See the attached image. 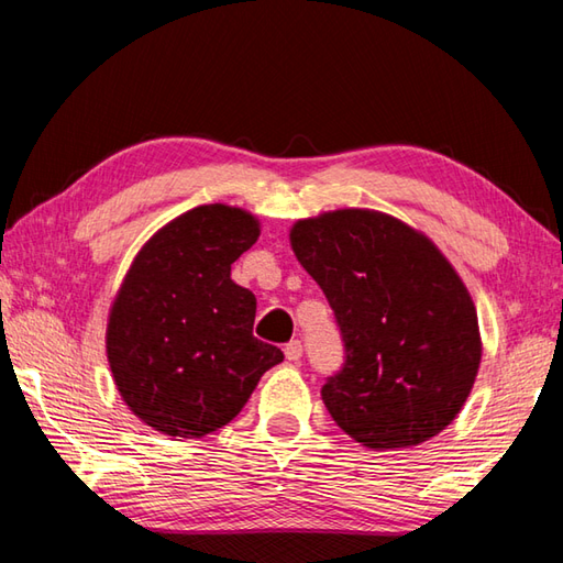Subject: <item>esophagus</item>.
<instances>
[{
  "instance_id": "obj_1",
  "label": "esophagus",
  "mask_w": 563,
  "mask_h": 563,
  "mask_svg": "<svg viewBox=\"0 0 563 563\" xmlns=\"http://www.w3.org/2000/svg\"><path fill=\"white\" fill-rule=\"evenodd\" d=\"M285 357H288L290 363H297L302 357V343L300 341H290L285 345Z\"/></svg>"
}]
</instances>
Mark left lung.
I'll return each instance as SVG.
<instances>
[{"mask_svg":"<svg viewBox=\"0 0 563 563\" xmlns=\"http://www.w3.org/2000/svg\"><path fill=\"white\" fill-rule=\"evenodd\" d=\"M290 246L324 290L345 363L321 399L369 450L445 430L482 363L476 307L442 251L406 222L363 208L297 220Z\"/></svg>","mask_w":563,"mask_h":563,"instance_id":"8db88e82","label":"left lung"}]
</instances>
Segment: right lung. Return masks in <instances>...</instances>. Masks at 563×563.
<instances>
[{
    "instance_id": "right-lung-1",
    "label": "right lung",
    "mask_w": 563,
    "mask_h": 563,
    "mask_svg": "<svg viewBox=\"0 0 563 563\" xmlns=\"http://www.w3.org/2000/svg\"><path fill=\"white\" fill-rule=\"evenodd\" d=\"M254 214L212 202L140 249L111 305L106 355L128 409L172 438H202L244 409L283 351L254 336L256 297L232 263L256 244Z\"/></svg>"
}]
</instances>
